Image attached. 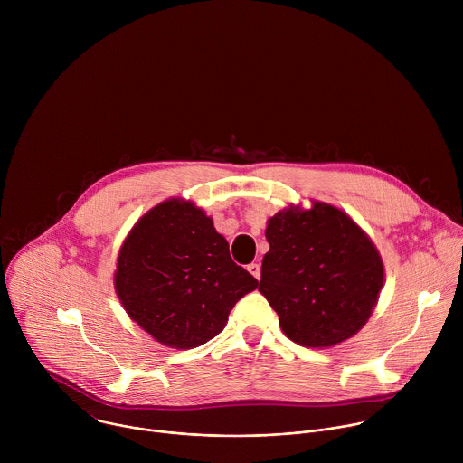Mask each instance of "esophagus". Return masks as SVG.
Wrapping results in <instances>:
<instances>
[{
	"instance_id": "34e87169",
	"label": "esophagus",
	"mask_w": 463,
	"mask_h": 463,
	"mask_svg": "<svg viewBox=\"0 0 463 463\" xmlns=\"http://www.w3.org/2000/svg\"><path fill=\"white\" fill-rule=\"evenodd\" d=\"M247 271H249L256 280H260V277H261V269H260V263H258V261L249 263V266H247Z\"/></svg>"
}]
</instances>
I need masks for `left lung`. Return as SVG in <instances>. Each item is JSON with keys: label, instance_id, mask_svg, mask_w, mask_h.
<instances>
[{"label": "left lung", "instance_id": "8db88e82", "mask_svg": "<svg viewBox=\"0 0 463 463\" xmlns=\"http://www.w3.org/2000/svg\"><path fill=\"white\" fill-rule=\"evenodd\" d=\"M269 252L258 291L279 315L288 339L329 348L368 322L384 286L383 258L370 236L341 209L311 200L268 220Z\"/></svg>", "mask_w": 463, "mask_h": 463}]
</instances>
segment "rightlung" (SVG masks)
<instances>
[{
    "label": "right lung",
    "instance_id": "add662e5",
    "mask_svg": "<svg viewBox=\"0 0 463 463\" xmlns=\"http://www.w3.org/2000/svg\"><path fill=\"white\" fill-rule=\"evenodd\" d=\"M113 286L128 317L156 343L192 350L222 332L258 280L232 261L227 240L202 207L170 197L124 238Z\"/></svg>",
    "mask_w": 463,
    "mask_h": 463
}]
</instances>
